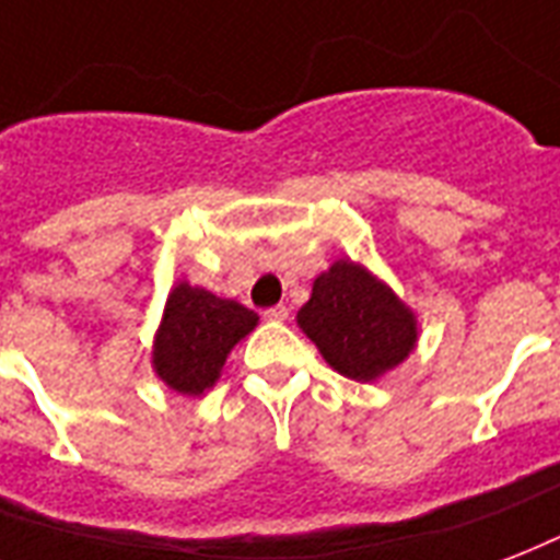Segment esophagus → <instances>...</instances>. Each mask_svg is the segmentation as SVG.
<instances>
[{
    "label": "esophagus",
    "instance_id": "obj_1",
    "mask_svg": "<svg viewBox=\"0 0 560 560\" xmlns=\"http://www.w3.org/2000/svg\"><path fill=\"white\" fill-rule=\"evenodd\" d=\"M262 318H266V320H277V324H280V320L289 318V306H283V303H277V306H271V310L262 312Z\"/></svg>",
    "mask_w": 560,
    "mask_h": 560
}]
</instances>
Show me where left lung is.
<instances>
[{
  "label": "left lung",
  "mask_w": 560,
  "mask_h": 560,
  "mask_svg": "<svg viewBox=\"0 0 560 560\" xmlns=\"http://www.w3.org/2000/svg\"><path fill=\"white\" fill-rule=\"evenodd\" d=\"M298 327L315 341L332 371L374 383L418 345V318L388 285L359 262L336 259L315 277Z\"/></svg>",
  "instance_id": "1"
}]
</instances>
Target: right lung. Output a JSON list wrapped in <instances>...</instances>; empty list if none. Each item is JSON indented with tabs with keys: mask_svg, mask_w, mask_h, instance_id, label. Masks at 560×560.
<instances>
[{
	"mask_svg": "<svg viewBox=\"0 0 560 560\" xmlns=\"http://www.w3.org/2000/svg\"><path fill=\"white\" fill-rule=\"evenodd\" d=\"M257 320L259 315L248 306L180 280L168 292L154 336V374L172 392L198 397L215 385L228 353L257 327Z\"/></svg>",
	"mask_w": 560,
	"mask_h": 560,
	"instance_id": "add662e5",
	"label": "right lung"
}]
</instances>
